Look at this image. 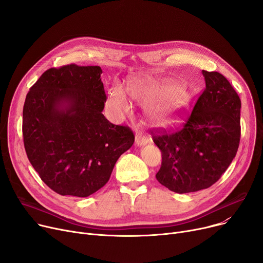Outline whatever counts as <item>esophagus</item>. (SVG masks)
<instances>
[{"mask_svg": "<svg viewBox=\"0 0 263 263\" xmlns=\"http://www.w3.org/2000/svg\"><path fill=\"white\" fill-rule=\"evenodd\" d=\"M135 143H136L137 146H144V145L149 143V139H148V137H146L145 135L141 134V133H136Z\"/></svg>", "mask_w": 263, "mask_h": 263, "instance_id": "34e87169", "label": "esophagus"}]
</instances>
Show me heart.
Segmentation results:
<instances>
[{
	"label": "heart",
	"mask_w": 263,
	"mask_h": 263,
	"mask_svg": "<svg viewBox=\"0 0 263 263\" xmlns=\"http://www.w3.org/2000/svg\"><path fill=\"white\" fill-rule=\"evenodd\" d=\"M128 91L134 100L147 105L149 120L159 127L178 123L190 102L186 89L168 80L135 78L129 82ZM107 103L116 114L128 113L131 109L128 93L119 83L109 89Z\"/></svg>",
	"instance_id": "obj_1"
}]
</instances>
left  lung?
Instances as JSON below:
<instances>
[{"mask_svg":"<svg viewBox=\"0 0 263 263\" xmlns=\"http://www.w3.org/2000/svg\"><path fill=\"white\" fill-rule=\"evenodd\" d=\"M205 88L181 129L151 130L162 154L157 180L183 194L208 189L226 172L241 137V100L228 80L202 70Z\"/></svg>","mask_w":263,"mask_h":263,"instance_id":"left-lung-1","label":"left lung"}]
</instances>
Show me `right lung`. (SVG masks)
I'll return each instance as SVG.
<instances>
[{
  "label": "right lung",
  "mask_w": 263,
  "mask_h": 263,
  "mask_svg": "<svg viewBox=\"0 0 263 263\" xmlns=\"http://www.w3.org/2000/svg\"><path fill=\"white\" fill-rule=\"evenodd\" d=\"M99 66L50 68L27 92L23 143L32 166L60 195L87 197L106 184L134 143L129 127L102 114L106 95Z\"/></svg>",
  "instance_id": "1"
}]
</instances>
